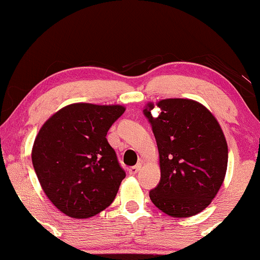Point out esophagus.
I'll list each match as a JSON object with an SVG mask.
<instances>
[{"label": "esophagus", "mask_w": 260, "mask_h": 260, "mask_svg": "<svg viewBox=\"0 0 260 260\" xmlns=\"http://www.w3.org/2000/svg\"><path fill=\"white\" fill-rule=\"evenodd\" d=\"M142 168V165L141 163H137L136 166H134V167H131V168L129 169V174L130 175H136V174L140 172V169Z\"/></svg>", "instance_id": "34e87169"}]
</instances>
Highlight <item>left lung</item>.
<instances>
[{
	"instance_id": "1",
	"label": "left lung",
	"mask_w": 260,
	"mask_h": 260,
	"mask_svg": "<svg viewBox=\"0 0 260 260\" xmlns=\"http://www.w3.org/2000/svg\"><path fill=\"white\" fill-rule=\"evenodd\" d=\"M143 110L151 124L159 155L161 180L149 197L174 218H188L207 207L223 182L227 142L215 117L191 99L172 98Z\"/></svg>"
}]
</instances>
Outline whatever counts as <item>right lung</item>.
<instances>
[{"label":"right lung","instance_id":"add662e5","mask_svg":"<svg viewBox=\"0 0 260 260\" xmlns=\"http://www.w3.org/2000/svg\"><path fill=\"white\" fill-rule=\"evenodd\" d=\"M125 111L122 105L76 103L41 126L31 161L52 204L73 219L91 218L115 200L125 172L106 135Z\"/></svg>","mask_w":260,"mask_h":260}]
</instances>
